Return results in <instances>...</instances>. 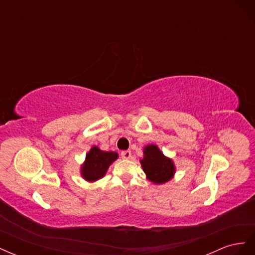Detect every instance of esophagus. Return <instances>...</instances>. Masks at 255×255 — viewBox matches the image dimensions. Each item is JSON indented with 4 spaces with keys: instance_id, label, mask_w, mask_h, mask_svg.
<instances>
[{
    "instance_id": "esophagus-1",
    "label": "esophagus",
    "mask_w": 255,
    "mask_h": 255,
    "mask_svg": "<svg viewBox=\"0 0 255 255\" xmlns=\"http://www.w3.org/2000/svg\"><path fill=\"white\" fill-rule=\"evenodd\" d=\"M121 157L125 158V159L132 158V153H130V151H128V150L122 151V152H121Z\"/></svg>"
}]
</instances>
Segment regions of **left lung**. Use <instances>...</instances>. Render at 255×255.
<instances>
[{"label": "left lung", "instance_id": "obj_1", "mask_svg": "<svg viewBox=\"0 0 255 255\" xmlns=\"http://www.w3.org/2000/svg\"><path fill=\"white\" fill-rule=\"evenodd\" d=\"M143 154L140 164L149 181L155 184H163L172 179L175 171L172 160L166 157L157 145H146Z\"/></svg>", "mask_w": 255, "mask_h": 255}]
</instances>
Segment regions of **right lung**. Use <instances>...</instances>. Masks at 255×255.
Here are the masks:
<instances>
[{"label":"right lung","mask_w":255,"mask_h":255,"mask_svg":"<svg viewBox=\"0 0 255 255\" xmlns=\"http://www.w3.org/2000/svg\"><path fill=\"white\" fill-rule=\"evenodd\" d=\"M118 158L116 152H106L100 150L98 146H92L87 153L86 160L82 166V175L86 181L95 182L105 175L107 169L113 161Z\"/></svg>","instance_id":"obj_1"}]
</instances>
